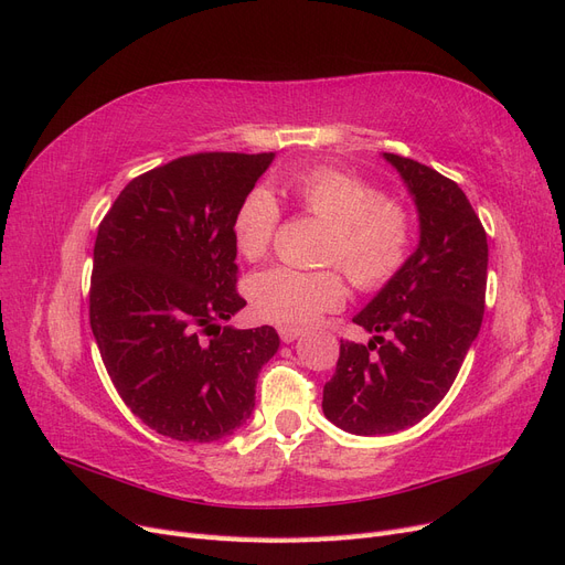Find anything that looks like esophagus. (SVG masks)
<instances>
[{
  "instance_id": "34e87169",
  "label": "esophagus",
  "mask_w": 565,
  "mask_h": 565,
  "mask_svg": "<svg viewBox=\"0 0 565 565\" xmlns=\"http://www.w3.org/2000/svg\"><path fill=\"white\" fill-rule=\"evenodd\" d=\"M278 334H280V339L285 341V344H292L295 339L301 337V330H299V328H280Z\"/></svg>"
}]
</instances>
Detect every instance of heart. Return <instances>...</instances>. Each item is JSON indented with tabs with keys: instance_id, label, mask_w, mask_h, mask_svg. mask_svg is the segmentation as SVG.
<instances>
[{
	"instance_id": "obj_1",
	"label": "heart",
	"mask_w": 565,
	"mask_h": 565,
	"mask_svg": "<svg viewBox=\"0 0 565 565\" xmlns=\"http://www.w3.org/2000/svg\"><path fill=\"white\" fill-rule=\"evenodd\" d=\"M292 191L306 214L330 224L324 262L339 264L365 292L382 289L403 270L413 231L407 214L370 183L332 167L297 174ZM280 224V204L266 188L249 191L233 218L235 247L256 262L268 252ZM254 313L280 328H303L347 301V287L334 270H297L273 266L247 282Z\"/></svg>"
}]
</instances>
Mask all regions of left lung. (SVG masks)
I'll use <instances>...</instances> for the list:
<instances>
[{
    "label": "left lung",
    "instance_id": "8db88e82",
    "mask_svg": "<svg viewBox=\"0 0 565 565\" xmlns=\"http://www.w3.org/2000/svg\"><path fill=\"white\" fill-rule=\"evenodd\" d=\"M419 216V245L403 270L353 318L367 344L341 341L322 413L355 436H386L446 398L486 309L488 241L461 188L436 169L384 152Z\"/></svg>",
    "mask_w": 565,
    "mask_h": 565
}]
</instances>
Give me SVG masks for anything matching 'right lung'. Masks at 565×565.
<instances>
[{"label":"right lung","mask_w":565,"mask_h":565,"mask_svg":"<svg viewBox=\"0 0 565 565\" xmlns=\"http://www.w3.org/2000/svg\"><path fill=\"white\" fill-rule=\"evenodd\" d=\"M273 152H198L136 177L98 226L89 320L131 413L185 443L231 436L249 419L270 324H226L237 295L233 218Z\"/></svg>","instance_id":"add662e5"}]
</instances>
